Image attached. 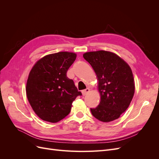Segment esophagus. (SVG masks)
Wrapping results in <instances>:
<instances>
[{
  "label": "esophagus",
  "instance_id": "1",
  "mask_svg": "<svg viewBox=\"0 0 159 159\" xmlns=\"http://www.w3.org/2000/svg\"><path fill=\"white\" fill-rule=\"evenodd\" d=\"M89 88H86L85 89H84L82 91H81V92H82V95H87L89 92Z\"/></svg>",
  "mask_w": 159,
  "mask_h": 159
}]
</instances>
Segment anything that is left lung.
<instances>
[{"label": "left lung", "instance_id": "1", "mask_svg": "<svg viewBox=\"0 0 159 159\" xmlns=\"http://www.w3.org/2000/svg\"><path fill=\"white\" fill-rule=\"evenodd\" d=\"M83 56L97 75L101 96L99 104L91 108V112L101 121H114L125 111L133 98L132 70L122 58L111 52H89Z\"/></svg>", "mask_w": 159, "mask_h": 159}]
</instances>
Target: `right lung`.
<instances>
[{"mask_svg":"<svg viewBox=\"0 0 159 159\" xmlns=\"http://www.w3.org/2000/svg\"><path fill=\"white\" fill-rule=\"evenodd\" d=\"M75 58V53L60 52L43 57L32 68L26 83L27 98L44 121H61L70 113L72 102L81 95L66 74Z\"/></svg>","mask_w":159,"mask_h":159,"instance_id":"obj_1","label":"right lung"}]
</instances>
